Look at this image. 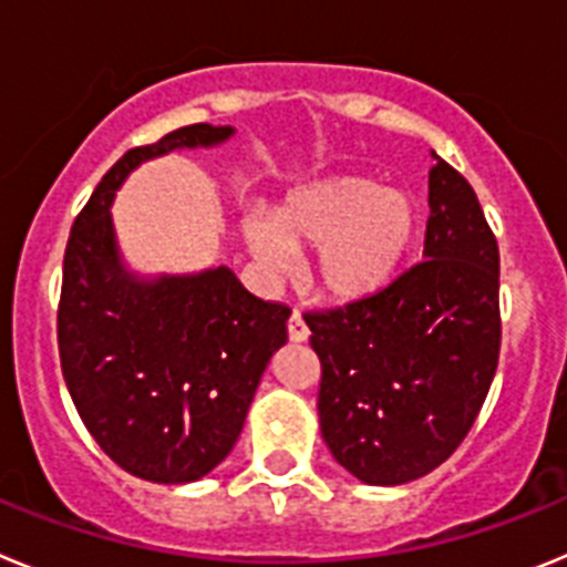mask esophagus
<instances>
[{"mask_svg": "<svg viewBox=\"0 0 567 567\" xmlns=\"http://www.w3.org/2000/svg\"><path fill=\"white\" fill-rule=\"evenodd\" d=\"M309 338V329H307V323H303V318H300L298 312L292 315V318H289V340H292V343H303V340Z\"/></svg>", "mask_w": 567, "mask_h": 567, "instance_id": "obj_1", "label": "esophagus"}]
</instances>
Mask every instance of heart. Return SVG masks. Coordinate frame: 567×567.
<instances>
[{
  "label": "heart",
  "instance_id": "obj_1",
  "mask_svg": "<svg viewBox=\"0 0 567 567\" xmlns=\"http://www.w3.org/2000/svg\"><path fill=\"white\" fill-rule=\"evenodd\" d=\"M420 213L409 195L365 175H329L289 193L272 215L249 213L240 238L269 275H287L292 252H315L312 284L334 303L383 292L412 255Z\"/></svg>",
  "mask_w": 567,
  "mask_h": 567
}]
</instances>
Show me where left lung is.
<instances>
[{
    "label": "left lung",
    "instance_id": "1",
    "mask_svg": "<svg viewBox=\"0 0 567 567\" xmlns=\"http://www.w3.org/2000/svg\"><path fill=\"white\" fill-rule=\"evenodd\" d=\"M423 260L374 298L315 312L318 417L365 485H403L452 457L499 360V249L463 175L429 169Z\"/></svg>",
    "mask_w": 567,
    "mask_h": 567
}]
</instances>
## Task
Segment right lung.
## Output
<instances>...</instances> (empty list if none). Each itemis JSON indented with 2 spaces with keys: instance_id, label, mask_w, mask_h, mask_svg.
<instances>
[{
  "instance_id": "obj_1",
  "label": "right lung",
  "mask_w": 567,
  "mask_h": 567,
  "mask_svg": "<svg viewBox=\"0 0 567 567\" xmlns=\"http://www.w3.org/2000/svg\"><path fill=\"white\" fill-rule=\"evenodd\" d=\"M233 127L189 124L124 153L79 213L64 249L59 358L79 417L113 463L150 483L207 477L233 452L289 307L244 289L229 267L193 275L127 269L113 198L138 164L218 147Z\"/></svg>"
}]
</instances>
